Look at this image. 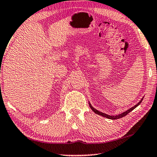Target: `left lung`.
<instances>
[{
	"label": "left lung",
	"instance_id": "8db88e82",
	"mask_svg": "<svg viewBox=\"0 0 157 157\" xmlns=\"http://www.w3.org/2000/svg\"><path fill=\"white\" fill-rule=\"evenodd\" d=\"M143 98L142 99H141L140 101H139L138 104H137L136 105H135L134 106H133V107H132V108L131 109H128L127 111H126L125 112H124V113H121V114H119V115H117V116H110V115H108V114H106V113H102V112H100L99 111H98V110H96V109H94L93 106H91V104H89V106H90V108L91 109V110L94 111V113H96V114H98V115H100V116H102V117H106V118H108V119H112V120H113V119H120V118H122V117H125V116H126L128 114V113L129 112H131V111H132V110H134V109L136 108V106H138L139 104H141V101H142V100H143Z\"/></svg>",
	"mask_w": 157,
	"mask_h": 157
}]
</instances>
